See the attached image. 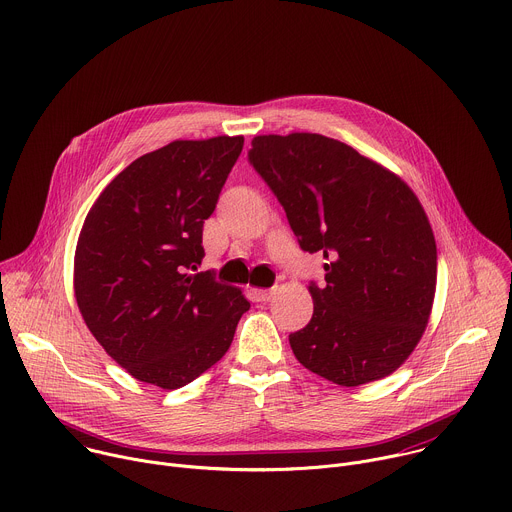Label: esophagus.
<instances>
[{"label": "esophagus", "instance_id": "obj_1", "mask_svg": "<svg viewBox=\"0 0 512 512\" xmlns=\"http://www.w3.org/2000/svg\"><path fill=\"white\" fill-rule=\"evenodd\" d=\"M252 294H254V298H256L258 302H270V300H272V296H274V290L254 288V290H252Z\"/></svg>", "mask_w": 512, "mask_h": 512}]
</instances>
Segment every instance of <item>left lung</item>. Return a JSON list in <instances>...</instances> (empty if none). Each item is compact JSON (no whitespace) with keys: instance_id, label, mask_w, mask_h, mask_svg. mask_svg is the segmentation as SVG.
Here are the masks:
<instances>
[{"instance_id":"obj_1","label":"left lung","mask_w":512,"mask_h":512,"mask_svg":"<svg viewBox=\"0 0 512 512\" xmlns=\"http://www.w3.org/2000/svg\"><path fill=\"white\" fill-rule=\"evenodd\" d=\"M250 163L274 191L304 252H323L313 319L288 337L317 375L357 387L393 373L420 343L438 252L420 199L353 147L317 135H260Z\"/></svg>"}]
</instances>
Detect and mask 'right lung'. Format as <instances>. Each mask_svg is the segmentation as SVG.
Here are the masks:
<instances>
[{
  "label": "right lung",
  "instance_id": "add662e5",
  "mask_svg": "<svg viewBox=\"0 0 512 512\" xmlns=\"http://www.w3.org/2000/svg\"><path fill=\"white\" fill-rule=\"evenodd\" d=\"M244 137L173 141L135 159L94 201L74 254V296L135 379L179 389L218 363L250 302L197 272L201 232Z\"/></svg>",
  "mask_w": 512,
  "mask_h": 512
}]
</instances>
